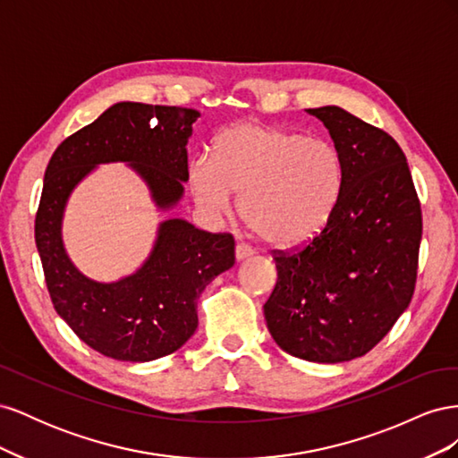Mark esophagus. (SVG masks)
Returning a JSON list of instances; mask_svg holds the SVG:
<instances>
[{
  "label": "esophagus",
  "instance_id": "1",
  "mask_svg": "<svg viewBox=\"0 0 458 458\" xmlns=\"http://www.w3.org/2000/svg\"><path fill=\"white\" fill-rule=\"evenodd\" d=\"M254 254V250L248 244H244V242H241V244H237V248H234V256H237V259L241 261V259H244V258H250Z\"/></svg>",
  "mask_w": 458,
  "mask_h": 458
}]
</instances>
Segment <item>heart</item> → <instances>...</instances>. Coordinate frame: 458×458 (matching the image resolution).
I'll return each mask as SVG.
<instances>
[{"instance_id":"obj_1","label":"heart","mask_w":458,"mask_h":458,"mask_svg":"<svg viewBox=\"0 0 458 458\" xmlns=\"http://www.w3.org/2000/svg\"><path fill=\"white\" fill-rule=\"evenodd\" d=\"M344 165L340 152L323 137H303L259 122H241L221 131L212 157L189 162L192 197L212 217L233 208L258 237L294 248L323 231L340 199Z\"/></svg>"}]
</instances>
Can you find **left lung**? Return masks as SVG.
<instances>
[{"mask_svg": "<svg viewBox=\"0 0 458 458\" xmlns=\"http://www.w3.org/2000/svg\"><path fill=\"white\" fill-rule=\"evenodd\" d=\"M308 113L325 123L340 152V199L308 244L275 252L276 284L263 313L283 352L342 363L370 352L411 303L422 210L392 135L340 106Z\"/></svg>", "mask_w": 458, "mask_h": 458, "instance_id": "left-lung-1", "label": "left lung"}]
</instances>
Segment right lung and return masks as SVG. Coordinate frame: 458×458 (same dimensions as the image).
Listing matches in <instances>:
<instances>
[{
  "mask_svg": "<svg viewBox=\"0 0 458 458\" xmlns=\"http://www.w3.org/2000/svg\"><path fill=\"white\" fill-rule=\"evenodd\" d=\"M195 108L116 103L57 147L36 214V246L53 308L89 348L118 361L170 355L195 335L202 290L234 263L231 233L165 219L150 256L133 275L97 283L68 259L61 221L68 197L97 164L130 162L158 208H172L187 182Z\"/></svg>",
  "mask_w": 458,
  "mask_h": 458,
  "instance_id": "right-lung-1",
  "label": "right lung"
}]
</instances>
